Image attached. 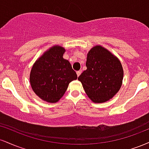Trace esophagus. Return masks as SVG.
Listing matches in <instances>:
<instances>
[{"label":"esophagus","mask_w":149,"mask_h":149,"mask_svg":"<svg viewBox=\"0 0 149 149\" xmlns=\"http://www.w3.org/2000/svg\"><path fill=\"white\" fill-rule=\"evenodd\" d=\"M76 73H77V76H78V77L80 75L81 72H80V71H76Z\"/></svg>","instance_id":"34e87169"}]
</instances>
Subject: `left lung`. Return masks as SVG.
<instances>
[{"instance_id": "1", "label": "left lung", "mask_w": 149, "mask_h": 149, "mask_svg": "<svg viewBox=\"0 0 149 149\" xmlns=\"http://www.w3.org/2000/svg\"><path fill=\"white\" fill-rule=\"evenodd\" d=\"M86 66L78 79L92 102H105L119 91L123 69L118 59L107 49L100 45L92 47L88 54Z\"/></svg>"}]
</instances>
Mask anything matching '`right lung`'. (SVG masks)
Returning <instances> with one entry per match:
<instances>
[{"mask_svg":"<svg viewBox=\"0 0 149 149\" xmlns=\"http://www.w3.org/2000/svg\"><path fill=\"white\" fill-rule=\"evenodd\" d=\"M65 49L54 46L36 61L30 73V83L36 94L50 103L59 100L69 83L77 79L69 61L63 58Z\"/></svg>","mask_w":149,"mask_h":149,"instance_id":"right-lung-1","label":"right lung"}]
</instances>
